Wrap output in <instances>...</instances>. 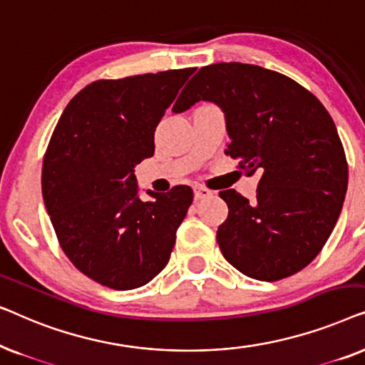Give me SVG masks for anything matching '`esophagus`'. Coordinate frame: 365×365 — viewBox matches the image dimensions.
Here are the masks:
<instances>
[{
    "instance_id": "obj_1",
    "label": "esophagus",
    "mask_w": 365,
    "mask_h": 365,
    "mask_svg": "<svg viewBox=\"0 0 365 365\" xmlns=\"http://www.w3.org/2000/svg\"><path fill=\"white\" fill-rule=\"evenodd\" d=\"M212 191L207 187H202V186H196L194 187V197L196 199H206V197H211L212 196Z\"/></svg>"
}]
</instances>
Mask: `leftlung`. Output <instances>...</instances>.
Segmentation results:
<instances>
[{"instance_id":"obj_1","label":"left lung","mask_w":365,"mask_h":365,"mask_svg":"<svg viewBox=\"0 0 365 365\" xmlns=\"http://www.w3.org/2000/svg\"><path fill=\"white\" fill-rule=\"evenodd\" d=\"M179 94L174 113L199 101L222 109L247 176L261 174L256 201L227 189L217 229L226 261L244 276L279 281L311 264L327 242L347 191L349 169L331 114L311 91L271 69L242 63L204 66Z\"/></svg>"}]
</instances>
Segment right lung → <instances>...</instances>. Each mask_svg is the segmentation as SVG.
<instances>
[{"label": "right lung", "instance_id": "right-lung-1", "mask_svg": "<svg viewBox=\"0 0 365 365\" xmlns=\"http://www.w3.org/2000/svg\"><path fill=\"white\" fill-rule=\"evenodd\" d=\"M196 68L99 79L64 109L43 159L41 189L59 246L101 286L141 287L166 267L192 189L138 196L134 166Z\"/></svg>", "mask_w": 365, "mask_h": 365}]
</instances>
